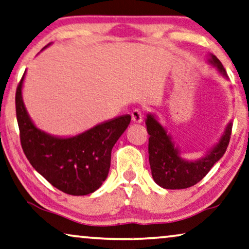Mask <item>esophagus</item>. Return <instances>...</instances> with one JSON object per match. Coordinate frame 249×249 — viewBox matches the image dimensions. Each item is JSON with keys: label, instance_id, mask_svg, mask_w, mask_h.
<instances>
[{"label": "esophagus", "instance_id": "obj_1", "mask_svg": "<svg viewBox=\"0 0 249 249\" xmlns=\"http://www.w3.org/2000/svg\"><path fill=\"white\" fill-rule=\"evenodd\" d=\"M132 121L134 123H142L143 122V112L141 109H134L132 112Z\"/></svg>", "mask_w": 249, "mask_h": 249}]
</instances>
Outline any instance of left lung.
<instances>
[{
    "mask_svg": "<svg viewBox=\"0 0 249 249\" xmlns=\"http://www.w3.org/2000/svg\"><path fill=\"white\" fill-rule=\"evenodd\" d=\"M211 64L226 75V70L217 57L213 55ZM146 129L148 139V160H150L152 177L155 182L164 189H185L192 187L202 180L213 164L225 154L231 141V123L226 128L219 143L201 160L188 162L179 157V151L174 147L171 137L165 129L158 123L153 115H147Z\"/></svg>",
    "mask_w": 249,
    "mask_h": 249,
    "instance_id": "1",
    "label": "left lung"
}]
</instances>
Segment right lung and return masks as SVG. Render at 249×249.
<instances>
[{
  "mask_svg": "<svg viewBox=\"0 0 249 249\" xmlns=\"http://www.w3.org/2000/svg\"><path fill=\"white\" fill-rule=\"evenodd\" d=\"M16 92V110L21 146L31 165L54 188L71 196L97 190L108 176L112 148L131 122L124 115L68 139L41 132L30 120L22 102L21 88Z\"/></svg>",
  "mask_w": 249,
  "mask_h": 249,
  "instance_id": "add662e5",
  "label": "right lung"
}]
</instances>
